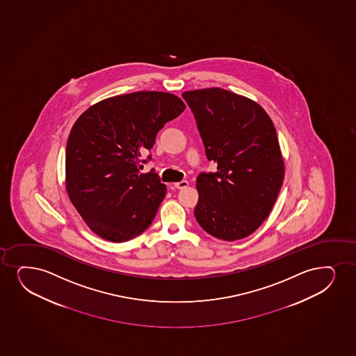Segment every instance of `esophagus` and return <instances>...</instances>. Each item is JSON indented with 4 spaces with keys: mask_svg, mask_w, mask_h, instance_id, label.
<instances>
[{
    "mask_svg": "<svg viewBox=\"0 0 356 356\" xmlns=\"http://www.w3.org/2000/svg\"><path fill=\"white\" fill-rule=\"evenodd\" d=\"M188 186V181L182 180L180 181V182H176V184H174V187L177 189H182L186 188Z\"/></svg>",
    "mask_w": 356,
    "mask_h": 356,
    "instance_id": "34e87169",
    "label": "esophagus"
}]
</instances>
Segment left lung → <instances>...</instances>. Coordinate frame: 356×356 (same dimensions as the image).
I'll return each instance as SVG.
<instances>
[{
  "label": "left lung",
  "mask_w": 356,
  "mask_h": 356,
  "mask_svg": "<svg viewBox=\"0 0 356 356\" xmlns=\"http://www.w3.org/2000/svg\"><path fill=\"white\" fill-rule=\"evenodd\" d=\"M215 172L197 177L194 216L207 234L224 241L248 236L273 210L284 163L273 121L246 97L220 88L182 93Z\"/></svg>",
  "instance_id": "obj_1"
}]
</instances>
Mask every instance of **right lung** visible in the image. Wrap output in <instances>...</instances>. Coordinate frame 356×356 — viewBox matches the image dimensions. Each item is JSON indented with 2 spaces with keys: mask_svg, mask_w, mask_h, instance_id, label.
<instances>
[{
  "mask_svg": "<svg viewBox=\"0 0 356 356\" xmlns=\"http://www.w3.org/2000/svg\"><path fill=\"white\" fill-rule=\"evenodd\" d=\"M175 95L154 91L111 97L88 108L70 131L66 188L95 233L124 242L144 233L167 193L154 169L140 174L143 154L165 123L184 111Z\"/></svg>",
  "mask_w": 356,
  "mask_h": 356,
  "instance_id": "right-lung-1",
  "label": "right lung"
}]
</instances>
